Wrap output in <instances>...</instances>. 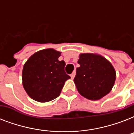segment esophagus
Segmentation results:
<instances>
[{
	"mask_svg": "<svg viewBox=\"0 0 134 134\" xmlns=\"http://www.w3.org/2000/svg\"><path fill=\"white\" fill-rule=\"evenodd\" d=\"M75 75H76V72H75V71H73V73L71 74V75H70V76H71V79H74V78L75 77Z\"/></svg>",
	"mask_w": 134,
	"mask_h": 134,
	"instance_id": "1",
	"label": "esophagus"
}]
</instances>
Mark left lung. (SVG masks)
Wrapping results in <instances>:
<instances>
[{
  "label": "left lung",
  "instance_id": "1",
  "mask_svg": "<svg viewBox=\"0 0 134 134\" xmlns=\"http://www.w3.org/2000/svg\"><path fill=\"white\" fill-rule=\"evenodd\" d=\"M74 81L78 92L90 100H99L108 94L116 79L112 64L97 53H81Z\"/></svg>",
  "mask_w": 134,
  "mask_h": 134
}]
</instances>
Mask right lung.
Here are the masks:
<instances>
[{"mask_svg":"<svg viewBox=\"0 0 134 134\" xmlns=\"http://www.w3.org/2000/svg\"><path fill=\"white\" fill-rule=\"evenodd\" d=\"M61 52L46 48L35 53L24 64L22 83L32 99L44 103L58 97L65 81L70 79L65 71V62L60 61Z\"/></svg>","mask_w":134,"mask_h":134,"instance_id":"add662e5","label":"right lung"}]
</instances>
